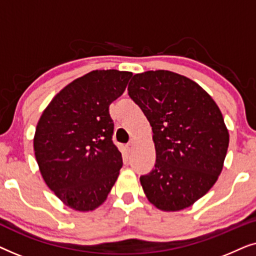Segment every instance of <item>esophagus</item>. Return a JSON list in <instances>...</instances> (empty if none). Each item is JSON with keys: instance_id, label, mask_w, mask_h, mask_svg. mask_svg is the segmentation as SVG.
<instances>
[{"instance_id": "1", "label": "esophagus", "mask_w": 256, "mask_h": 256, "mask_svg": "<svg viewBox=\"0 0 256 256\" xmlns=\"http://www.w3.org/2000/svg\"><path fill=\"white\" fill-rule=\"evenodd\" d=\"M132 148H134V141H130L128 143V146H127V149H128V152H130L132 150Z\"/></svg>"}]
</instances>
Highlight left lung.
<instances>
[{
  "mask_svg": "<svg viewBox=\"0 0 256 256\" xmlns=\"http://www.w3.org/2000/svg\"><path fill=\"white\" fill-rule=\"evenodd\" d=\"M128 96L154 132L155 166L140 177L146 196L163 211L188 208L222 170L230 136L222 112L198 84L164 70L135 74Z\"/></svg>",
  "mask_w": 256,
  "mask_h": 256,
  "instance_id": "8db88e82",
  "label": "left lung"
}]
</instances>
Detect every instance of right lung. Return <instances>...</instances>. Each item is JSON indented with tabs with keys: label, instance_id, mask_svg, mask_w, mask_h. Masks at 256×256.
Masks as SVG:
<instances>
[{
	"label": "right lung",
	"instance_id": "obj_1",
	"mask_svg": "<svg viewBox=\"0 0 256 256\" xmlns=\"http://www.w3.org/2000/svg\"><path fill=\"white\" fill-rule=\"evenodd\" d=\"M132 72L96 70L56 96L38 121L34 156L45 183L76 211L106 200L122 168L113 142L110 104L122 96Z\"/></svg>",
	"mask_w": 256,
	"mask_h": 256
}]
</instances>
